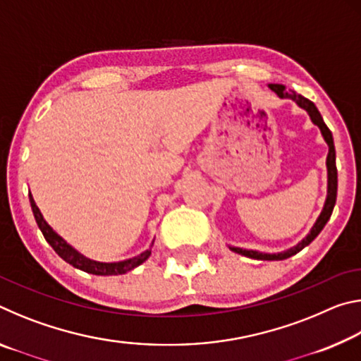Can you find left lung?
I'll return each mask as SVG.
<instances>
[{
	"label": "left lung",
	"mask_w": 361,
	"mask_h": 361,
	"mask_svg": "<svg viewBox=\"0 0 361 361\" xmlns=\"http://www.w3.org/2000/svg\"><path fill=\"white\" fill-rule=\"evenodd\" d=\"M269 87H271L274 92H276L279 97H282V99H293L295 100L299 106L304 108L305 111L309 113L310 119L314 121V124H317L320 127V130L323 133V137H325L326 143L329 146V152H328V157H326V167H328V197H326V204L323 207V212L320 213L319 219H317V223L314 224L312 231H310V234L305 237L302 242H299L295 248L288 250V252L285 253H279V255H262L258 252H250V250H242V248H231L232 252L243 255V256H248V258H253V259H267V261H272V259H286L290 258V256L296 255L298 252H301L304 247H307L310 242H312L317 235L320 234L322 229L325 228V224L328 223V219L331 218V213L334 209V204H336V195H338V169H336V149H334V142H333V133L331 130L328 129L325 122H323L322 114L319 113V109L314 105L312 102L305 99V97L299 95L296 92H293V90H286L285 85L282 84H269Z\"/></svg>",
	"instance_id": "left-lung-1"
}]
</instances>
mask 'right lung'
Wrapping results in <instances>:
<instances>
[{
    "mask_svg": "<svg viewBox=\"0 0 361 361\" xmlns=\"http://www.w3.org/2000/svg\"><path fill=\"white\" fill-rule=\"evenodd\" d=\"M28 197H30V204H32L35 219H36V223H38L42 235H44V239L47 240L49 245L56 250V253L60 256V258L68 262V264H71L73 267L81 269V271H84V272L94 274V276H121V274L132 271L133 267L140 266L142 262H145L149 258L151 250H146L145 253L135 256V258L121 261V262H97V261H90L87 258H84V256L79 255L75 248H71L68 243L62 239V237L57 235L56 232L52 231L51 226L44 221V218H42L41 212L38 207H36L32 194L30 192H28Z\"/></svg>",
    "mask_w": 361,
    "mask_h": 361,
    "instance_id": "right-lung-1",
    "label": "right lung"
}]
</instances>
